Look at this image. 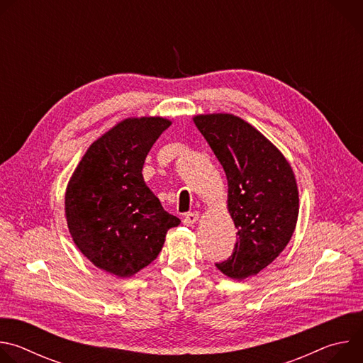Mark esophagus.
Masks as SVG:
<instances>
[{"label": "esophagus", "mask_w": 363, "mask_h": 363, "mask_svg": "<svg viewBox=\"0 0 363 363\" xmlns=\"http://www.w3.org/2000/svg\"><path fill=\"white\" fill-rule=\"evenodd\" d=\"M198 218H199V214H198L196 211L188 213V214H185V217H184V224H185V225H192L194 223L198 221Z\"/></svg>", "instance_id": "34e87169"}]
</instances>
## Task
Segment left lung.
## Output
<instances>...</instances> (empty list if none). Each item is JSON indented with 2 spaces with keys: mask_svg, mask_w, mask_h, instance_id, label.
Segmentation results:
<instances>
[{
  "mask_svg": "<svg viewBox=\"0 0 363 363\" xmlns=\"http://www.w3.org/2000/svg\"><path fill=\"white\" fill-rule=\"evenodd\" d=\"M228 181V211L237 228L233 254L216 266L242 280L266 269L289 244L298 216L291 167L280 150L242 119L195 116Z\"/></svg>",
  "mask_w": 363,
  "mask_h": 363,
  "instance_id": "8db88e82",
  "label": "left lung"
}]
</instances>
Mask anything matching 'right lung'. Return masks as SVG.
Wrapping results in <instances>:
<instances>
[{
	"instance_id": "add662e5",
	"label": "right lung",
	"mask_w": 363,
	"mask_h": 363,
	"mask_svg": "<svg viewBox=\"0 0 363 363\" xmlns=\"http://www.w3.org/2000/svg\"><path fill=\"white\" fill-rule=\"evenodd\" d=\"M171 122L126 119L84 153L66 192V218L74 244L99 269L130 277L158 257L169 228L167 213L146 186L142 168L152 145Z\"/></svg>"
}]
</instances>
